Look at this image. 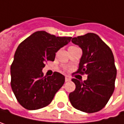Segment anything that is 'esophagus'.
Returning <instances> with one entry per match:
<instances>
[{
  "label": "esophagus",
  "instance_id": "34e87169",
  "mask_svg": "<svg viewBox=\"0 0 124 124\" xmlns=\"http://www.w3.org/2000/svg\"><path fill=\"white\" fill-rule=\"evenodd\" d=\"M70 80H71V78L70 76H65V81H66V82H69V81H70Z\"/></svg>",
  "mask_w": 124,
  "mask_h": 124
}]
</instances>
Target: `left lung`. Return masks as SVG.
<instances>
[{"instance_id":"obj_1","label":"left lung","mask_w":124,"mask_h":124,"mask_svg":"<svg viewBox=\"0 0 124 124\" xmlns=\"http://www.w3.org/2000/svg\"><path fill=\"white\" fill-rule=\"evenodd\" d=\"M82 49L79 67L75 73L87 75V79L76 85L75 91L69 95L75 108L87 113L99 111L106 106L115 90L117 69L111 48L98 35L88 33L72 39Z\"/></svg>"}]
</instances>
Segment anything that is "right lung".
Returning <instances> with one entry per match:
<instances>
[{"instance_id":"1","label":"right lung","mask_w":124,"mask_h":124,"mask_svg":"<svg viewBox=\"0 0 124 124\" xmlns=\"http://www.w3.org/2000/svg\"><path fill=\"white\" fill-rule=\"evenodd\" d=\"M71 39L37 31L19 44L10 67V84L16 100L24 108L47 106L63 86L64 76L54 72L52 76L46 77L42 70L47 61H54L55 53Z\"/></svg>"}]
</instances>
